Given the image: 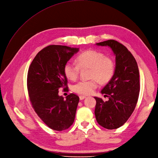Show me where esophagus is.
Returning a JSON list of instances; mask_svg holds the SVG:
<instances>
[{
  "label": "esophagus",
  "mask_w": 158,
  "mask_h": 158,
  "mask_svg": "<svg viewBox=\"0 0 158 158\" xmlns=\"http://www.w3.org/2000/svg\"><path fill=\"white\" fill-rule=\"evenodd\" d=\"M80 97V100H84V98H86V97L85 96H83V95H81V96H80L79 97Z\"/></svg>",
  "instance_id": "1"
}]
</instances>
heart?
<instances>
[{"label": "heart", "instance_id": "b5f03b06", "mask_svg": "<svg viewBox=\"0 0 158 158\" xmlns=\"http://www.w3.org/2000/svg\"><path fill=\"white\" fill-rule=\"evenodd\" d=\"M75 65L67 62L64 68L66 77L74 80L78 77L80 69L90 68V78L87 81H80L74 85L73 91L83 95H87L93 92L98 85L108 83L115 73V64L113 60L97 50H89L78 55L76 58Z\"/></svg>", "mask_w": 158, "mask_h": 158}]
</instances>
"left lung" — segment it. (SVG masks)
<instances>
[{
	"label": "left lung",
	"mask_w": 158,
	"mask_h": 158,
	"mask_svg": "<svg viewBox=\"0 0 158 158\" xmlns=\"http://www.w3.org/2000/svg\"><path fill=\"white\" fill-rule=\"evenodd\" d=\"M96 45L111 49L115 56V69L113 78L100 92L108 100L94 97V114L102 127L117 129L128 121L135 108L140 91L139 69L133 55L121 43L111 40Z\"/></svg>",
	"instance_id": "obj_1"
}]
</instances>
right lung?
I'll use <instances>...</instances> for the list:
<instances>
[{
    "instance_id": "right-lung-1",
    "label": "right lung",
    "mask_w": 158,
    "mask_h": 158,
    "mask_svg": "<svg viewBox=\"0 0 158 158\" xmlns=\"http://www.w3.org/2000/svg\"><path fill=\"white\" fill-rule=\"evenodd\" d=\"M78 51L79 48L49 45L37 53L28 69L31 105L42 121L56 131L69 128L74 121L79 97L71 93L64 100L58 89L67 85L65 65Z\"/></svg>"
}]
</instances>
